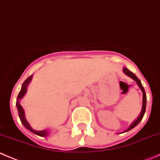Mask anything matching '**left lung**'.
<instances>
[{
    "label": "left lung",
    "mask_w": 160,
    "mask_h": 160,
    "mask_svg": "<svg viewBox=\"0 0 160 160\" xmlns=\"http://www.w3.org/2000/svg\"><path fill=\"white\" fill-rule=\"evenodd\" d=\"M123 72H124V73L126 75H128V77L132 78V79H133L134 81H135V82H137V85H138L139 88H140V89L142 90V94H143V95H142V111H141V113H140V114H139L138 118L137 119H136L135 121H134V122L132 123V124H131L130 127H129L127 129V130L124 131V132H121V133H124V132H128V131L132 130V128H134L135 127L136 125H138V124H139V122H140V121L142 120V118H143L144 114H145V108H146V93H145V89H144L143 86H142V83H141V81L137 78V76H136V75H134V73H132V72H130V71H129L128 69L127 68L124 67V68H123Z\"/></svg>",
    "instance_id": "8db88e82"
}]
</instances>
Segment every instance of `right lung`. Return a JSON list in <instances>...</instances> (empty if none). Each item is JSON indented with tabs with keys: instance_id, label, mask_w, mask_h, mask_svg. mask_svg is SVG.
I'll use <instances>...</instances> for the list:
<instances>
[{
	"instance_id": "obj_1",
	"label": "right lung",
	"mask_w": 160,
	"mask_h": 160,
	"mask_svg": "<svg viewBox=\"0 0 160 160\" xmlns=\"http://www.w3.org/2000/svg\"><path fill=\"white\" fill-rule=\"evenodd\" d=\"M32 78V75H31V76L28 77V78H27V79L24 82H23L22 85L21 91L19 92L18 97H17L16 106H17V109H18V116H19L20 121H21L22 124L23 125H24L25 127L28 129V130H29L30 132H32V133L37 134V135L41 136V137H46V136L48 135L49 133H50V132H49V131H47V130H42V131L34 130V129H33L30 126V124H28V121H26V115H25V111H24V110H23L22 107L21 106V104H20V100H21V99L24 97L25 95H26V93L27 92V88H28V84L30 83V82H31Z\"/></svg>"
}]
</instances>
